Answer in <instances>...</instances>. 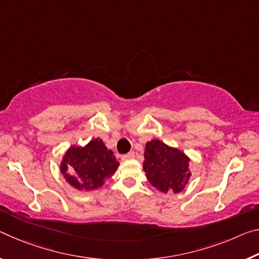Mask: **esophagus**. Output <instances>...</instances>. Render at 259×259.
<instances>
[{
    "instance_id": "obj_1",
    "label": "esophagus",
    "mask_w": 259,
    "mask_h": 259,
    "mask_svg": "<svg viewBox=\"0 0 259 259\" xmlns=\"http://www.w3.org/2000/svg\"><path fill=\"white\" fill-rule=\"evenodd\" d=\"M134 158H135L134 152H130V153H128V154H123L121 157L122 160H130V159H134Z\"/></svg>"
}]
</instances>
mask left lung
<instances>
[{
    "mask_svg": "<svg viewBox=\"0 0 259 259\" xmlns=\"http://www.w3.org/2000/svg\"><path fill=\"white\" fill-rule=\"evenodd\" d=\"M149 182L160 192H181L191 178L190 158L159 139L146 143L143 162Z\"/></svg>",
    "mask_w": 259,
    "mask_h": 259,
    "instance_id": "1",
    "label": "left lung"
}]
</instances>
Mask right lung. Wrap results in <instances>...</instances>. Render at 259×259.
<instances>
[{
    "mask_svg": "<svg viewBox=\"0 0 259 259\" xmlns=\"http://www.w3.org/2000/svg\"><path fill=\"white\" fill-rule=\"evenodd\" d=\"M118 166L120 163L102 139L94 138L84 146L69 147L61 160L60 171L76 190L92 191L104 186Z\"/></svg>",
    "mask_w": 259,
    "mask_h": 259,
    "instance_id": "1",
    "label": "right lung"
}]
</instances>
